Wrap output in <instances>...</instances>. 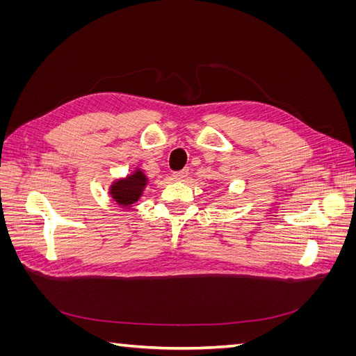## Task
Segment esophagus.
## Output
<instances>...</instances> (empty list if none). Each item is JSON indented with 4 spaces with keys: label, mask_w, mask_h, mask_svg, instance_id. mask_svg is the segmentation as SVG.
Returning a JSON list of instances; mask_svg holds the SVG:
<instances>
[{
    "label": "esophagus",
    "mask_w": 356,
    "mask_h": 356,
    "mask_svg": "<svg viewBox=\"0 0 356 356\" xmlns=\"http://www.w3.org/2000/svg\"><path fill=\"white\" fill-rule=\"evenodd\" d=\"M187 175H188V169H182V170L174 172V175L172 177H174V179H177V181H182Z\"/></svg>",
    "instance_id": "obj_1"
}]
</instances>
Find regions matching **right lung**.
<instances>
[{
  "instance_id": "add662e5",
  "label": "right lung",
  "mask_w": 356,
  "mask_h": 356,
  "mask_svg": "<svg viewBox=\"0 0 356 356\" xmlns=\"http://www.w3.org/2000/svg\"><path fill=\"white\" fill-rule=\"evenodd\" d=\"M145 184L147 177L143 174V170H136L135 174L129 175L126 179L114 182V186L111 187L113 199L122 207H132L141 197Z\"/></svg>"
}]
</instances>
